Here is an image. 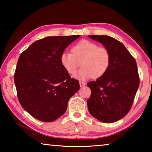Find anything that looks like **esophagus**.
<instances>
[{
    "instance_id": "obj_1",
    "label": "esophagus",
    "mask_w": 152,
    "mask_h": 152,
    "mask_svg": "<svg viewBox=\"0 0 152 152\" xmlns=\"http://www.w3.org/2000/svg\"><path fill=\"white\" fill-rule=\"evenodd\" d=\"M79 84H80V86H85V84H86L85 82H82V81H80Z\"/></svg>"
}]
</instances>
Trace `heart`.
Returning a JSON list of instances; mask_svg holds the SVG:
<instances>
[{
	"label": "heart",
	"mask_w": 152,
	"mask_h": 152,
	"mask_svg": "<svg viewBox=\"0 0 152 152\" xmlns=\"http://www.w3.org/2000/svg\"><path fill=\"white\" fill-rule=\"evenodd\" d=\"M61 65L69 74H77L80 79L92 77L98 78L107 72L110 64V55L106 48L99 47L96 43L83 39L74 45L72 53L63 52L60 56ZM81 63H80V62Z\"/></svg>",
	"instance_id": "b5f03b06"
}]
</instances>
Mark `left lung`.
I'll return each instance as SVG.
<instances>
[{
    "instance_id": "1",
    "label": "left lung",
    "mask_w": 152,
    "mask_h": 152,
    "mask_svg": "<svg viewBox=\"0 0 152 152\" xmlns=\"http://www.w3.org/2000/svg\"><path fill=\"white\" fill-rule=\"evenodd\" d=\"M88 37L101 43L110 55L107 72L87 84L91 90L87 101L88 110L101 122L117 121L130 110L140 85L136 61L124 45L115 38L107 35Z\"/></svg>"
}]
</instances>
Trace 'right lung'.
I'll use <instances>...</instances> for the list:
<instances>
[{
  "label": "right lung",
  "instance_id": "add662e5",
  "mask_svg": "<svg viewBox=\"0 0 152 152\" xmlns=\"http://www.w3.org/2000/svg\"><path fill=\"white\" fill-rule=\"evenodd\" d=\"M80 35L46 37L21 53L14 75L21 107L37 120L51 122L65 113L69 99L80 89L60 61L65 49Z\"/></svg>",
  "mask_w": 152,
  "mask_h": 152
}]
</instances>
